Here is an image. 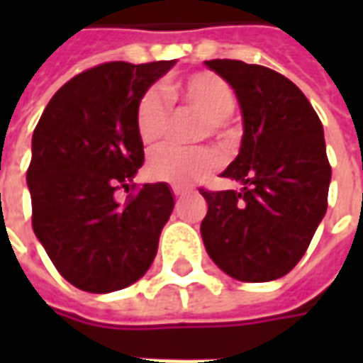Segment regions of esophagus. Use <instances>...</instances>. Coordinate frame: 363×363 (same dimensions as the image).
<instances>
[{
	"mask_svg": "<svg viewBox=\"0 0 363 363\" xmlns=\"http://www.w3.org/2000/svg\"><path fill=\"white\" fill-rule=\"evenodd\" d=\"M190 190L189 189H184V186H173V194L177 198H181V196H184V194H189Z\"/></svg>",
	"mask_w": 363,
	"mask_h": 363,
	"instance_id": "obj_1",
	"label": "esophagus"
}]
</instances>
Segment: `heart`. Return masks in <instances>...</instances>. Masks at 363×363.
<instances>
[{"mask_svg":"<svg viewBox=\"0 0 363 363\" xmlns=\"http://www.w3.org/2000/svg\"><path fill=\"white\" fill-rule=\"evenodd\" d=\"M165 91L173 101L182 104V108L202 114L204 122L198 128V140H204L210 134L220 135L223 122L235 112L237 99L233 89L220 75L210 72H198L169 83ZM167 95L157 87H151L135 104V130L147 147L159 145L171 130L173 112ZM218 165L220 159L208 147H163L147 161V174L157 182L184 186L208 177Z\"/></svg>","mask_w":363,"mask_h":363,"instance_id":"b5f03b06","label":"heart"}]
</instances>
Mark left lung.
I'll list each match as a JSON object with an SVG mask.
<instances>
[{"label": "left lung", "mask_w": 363, "mask_h": 363, "mask_svg": "<svg viewBox=\"0 0 363 363\" xmlns=\"http://www.w3.org/2000/svg\"><path fill=\"white\" fill-rule=\"evenodd\" d=\"M204 64L231 85L241 106V150L221 177L243 189H200L208 202L202 241L231 278L278 280L303 257L327 212L323 124L296 83L270 67L239 60Z\"/></svg>", "instance_id": "left-lung-1"}]
</instances>
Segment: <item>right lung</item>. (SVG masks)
Masks as SVG:
<instances>
[{
	"instance_id": "obj_1",
	"label": "right lung",
	"mask_w": 363,
	"mask_h": 363,
	"mask_svg": "<svg viewBox=\"0 0 363 363\" xmlns=\"http://www.w3.org/2000/svg\"><path fill=\"white\" fill-rule=\"evenodd\" d=\"M174 64L91 67L58 89L36 124L27 171L33 229L58 272L83 291L128 288L157 255L174 208L169 184H143L126 204L114 192L143 165L135 104Z\"/></svg>"
}]
</instances>
